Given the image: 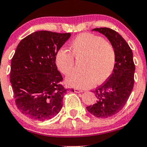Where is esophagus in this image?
Instances as JSON below:
<instances>
[{"label": "esophagus", "mask_w": 147, "mask_h": 147, "mask_svg": "<svg viewBox=\"0 0 147 147\" xmlns=\"http://www.w3.org/2000/svg\"><path fill=\"white\" fill-rule=\"evenodd\" d=\"M75 92H78V93H79V92H83V90H80V89H78V88H76V89H75Z\"/></svg>", "instance_id": "1"}]
</instances>
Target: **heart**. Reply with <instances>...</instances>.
Masks as SVG:
<instances>
[{
    "instance_id": "1",
    "label": "heart",
    "mask_w": 147,
    "mask_h": 147,
    "mask_svg": "<svg viewBox=\"0 0 147 147\" xmlns=\"http://www.w3.org/2000/svg\"><path fill=\"white\" fill-rule=\"evenodd\" d=\"M70 47L72 54L63 50L57 53V67L67 75L74 70L75 58L83 59V72L70 74L65 79L68 85L77 88H88L109 78L116 61L115 50L111 41L98 35L83 33L76 37Z\"/></svg>"
}]
</instances>
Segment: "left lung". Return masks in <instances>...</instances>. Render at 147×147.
Wrapping results in <instances>:
<instances>
[{"instance_id": "obj_1", "label": "left lung", "mask_w": 147, "mask_h": 147, "mask_svg": "<svg viewBox=\"0 0 147 147\" xmlns=\"http://www.w3.org/2000/svg\"><path fill=\"white\" fill-rule=\"evenodd\" d=\"M103 34L113 45L116 61L113 73L104 84L93 90L97 103L87 106L88 112L99 118H106L119 112L125 106L134 86L136 66L133 52L123 37L109 28L93 29Z\"/></svg>"}]
</instances>
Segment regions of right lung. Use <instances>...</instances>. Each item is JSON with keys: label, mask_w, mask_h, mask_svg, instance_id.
<instances>
[{"label": "right lung", "mask_w": 147, "mask_h": 147, "mask_svg": "<svg viewBox=\"0 0 147 147\" xmlns=\"http://www.w3.org/2000/svg\"><path fill=\"white\" fill-rule=\"evenodd\" d=\"M70 36V33L38 31L18 43L11 59L10 82L18 110L31 119H50L61 109L68 89L61 84L63 77L55 61Z\"/></svg>", "instance_id": "obj_1"}]
</instances>
